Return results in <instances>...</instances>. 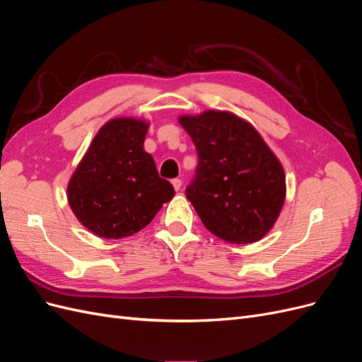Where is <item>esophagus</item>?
Wrapping results in <instances>:
<instances>
[{
    "instance_id": "1",
    "label": "esophagus",
    "mask_w": 362,
    "mask_h": 362,
    "mask_svg": "<svg viewBox=\"0 0 362 362\" xmlns=\"http://www.w3.org/2000/svg\"><path fill=\"white\" fill-rule=\"evenodd\" d=\"M172 185H173V189L178 192V190L181 189V185H182V181H181V180H178V178H175V180H172Z\"/></svg>"
}]
</instances>
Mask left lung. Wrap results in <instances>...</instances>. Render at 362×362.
I'll return each instance as SVG.
<instances>
[{"label":"left lung","mask_w":362,"mask_h":362,"mask_svg":"<svg viewBox=\"0 0 362 362\" xmlns=\"http://www.w3.org/2000/svg\"><path fill=\"white\" fill-rule=\"evenodd\" d=\"M198 152V166L185 196L208 231L228 243L264 237L286 199L279 160L246 120L208 110L181 116Z\"/></svg>","instance_id":"1"}]
</instances>
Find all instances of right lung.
Segmentation results:
<instances>
[{"label":"right lung","instance_id":"1","mask_svg":"<svg viewBox=\"0 0 362 362\" xmlns=\"http://www.w3.org/2000/svg\"><path fill=\"white\" fill-rule=\"evenodd\" d=\"M146 133L145 120H110L98 131L72 175L69 205L98 237L139 233L173 198L172 184L160 178L154 158L144 149Z\"/></svg>","mask_w":362,"mask_h":362}]
</instances>
